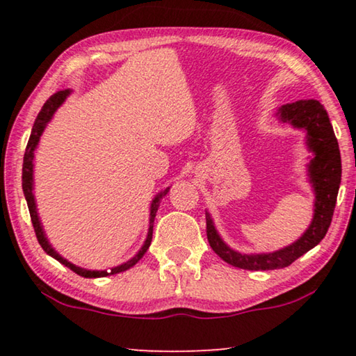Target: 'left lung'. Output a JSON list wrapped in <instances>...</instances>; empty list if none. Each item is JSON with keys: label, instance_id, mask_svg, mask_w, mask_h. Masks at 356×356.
I'll return each mask as SVG.
<instances>
[{"label": "left lung", "instance_id": "8db88e82", "mask_svg": "<svg viewBox=\"0 0 356 356\" xmlns=\"http://www.w3.org/2000/svg\"><path fill=\"white\" fill-rule=\"evenodd\" d=\"M282 122H289L295 129L306 131V144L312 152L308 165V176L316 193L314 218L309 227L297 242L286 248L262 252V254H242L222 242L216 232L213 220L206 212L207 240L212 250L222 261L234 267L245 270H275L289 267L300 256L321 243L333 218L337 191L341 185V152L334 136L328 114L318 100H298L295 104L282 105L278 111Z\"/></svg>", "mask_w": 356, "mask_h": 356}]
</instances>
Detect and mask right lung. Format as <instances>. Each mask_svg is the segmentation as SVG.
<instances>
[{
	"label": "right lung",
	"mask_w": 356,
	"mask_h": 356,
	"mask_svg": "<svg viewBox=\"0 0 356 356\" xmlns=\"http://www.w3.org/2000/svg\"><path fill=\"white\" fill-rule=\"evenodd\" d=\"M69 94H70V89H64V91H58L56 94H53L51 97L45 102L44 106H42V110L39 111L38 118H35L33 130H31V136H29L28 146H26V150H25V156H23L22 186H23V193H25V200H26L28 209H29V215H31V221H33V226H34L35 237H38L40 246L44 248L47 254L55 257L58 262H61L63 265H65V267H69L72 272H75L76 275H80V276H84V278H104V276L116 275V273H120V272H125V270H129L130 267H134V265L144 256V252L149 250L150 242H152L154 220H155L156 210H159V207H160V201L163 200V196H166L168 191H170V186H168V188L163 190L161 193H159V195L154 197L152 204H150V218H149V231H147L146 242H144V245L141 246V250L138 251V254L135 257H131L130 261L111 268V272H106V270H86V268L76 267V265L70 264L67 259L59 256L58 252L55 251V248H53V246L50 245V242L47 240L44 229H42V225H40L38 209H35V201H34V195H33V166H34L33 161H34V150H35V147H38L39 140H40L42 134H44L47 124L50 122L53 114H55L58 108L64 104V100L67 99Z\"/></svg>",
	"instance_id": "obj_1"
}]
</instances>
